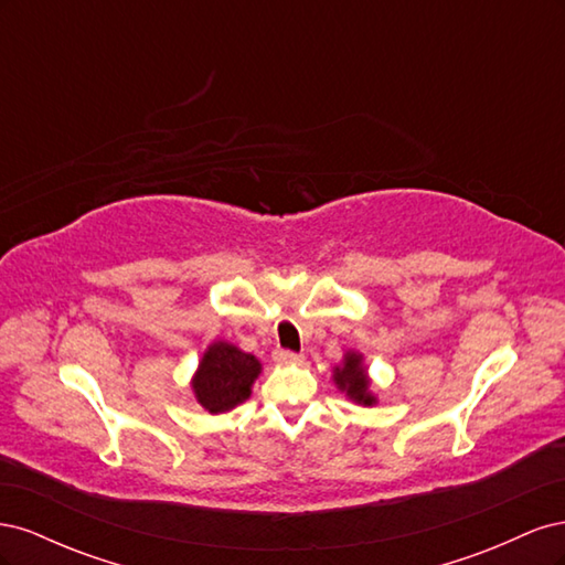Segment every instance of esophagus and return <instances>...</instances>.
Instances as JSON below:
<instances>
[{
	"instance_id": "34e87169",
	"label": "esophagus",
	"mask_w": 565,
	"mask_h": 565,
	"mask_svg": "<svg viewBox=\"0 0 565 565\" xmlns=\"http://www.w3.org/2000/svg\"><path fill=\"white\" fill-rule=\"evenodd\" d=\"M276 361L282 363V365H295V363H301L303 355L301 353H295V351H278L276 353Z\"/></svg>"
}]
</instances>
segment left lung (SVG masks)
I'll list each match as a JSON object with an SVG mask.
<instances>
[{
	"label": "left lung",
	"instance_id": "left-lung-1",
	"mask_svg": "<svg viewBox=\"0 0 565 565\" xmlns=\"http://www.w3.org/2000/svg\"><path fill=\"white\" fill-rule=\"evenodd\" d=\"M332 382L341 393H347V398L353 401L355 405H363V407L377 405V396L372 393V382L367 377L363 353H358L353 349L347 351L341 365H334L332 370Z\"/></svg>",
	"mask_w": 565,
	"mask_h": 565
}]
</instances>
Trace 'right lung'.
<instances>
[{
  "label": "right lung",
  "instance_id": "obj_1",
  "mask_svg": "<svg viewBox=\"0 0 565 565\" xmlns=\"http://www.w3.org/2000/svg\"><path fill=\"white\" fill-rule=\"evenodd\" d=\"M259 374V358L218 339L212 341L207 351L202 353V361L191 380V388L195 401L210 415H218L245 403Z\"/></svg>",
  "mask_w": 565,
  "mask_h": 565
}]
</instances>
